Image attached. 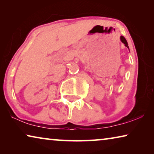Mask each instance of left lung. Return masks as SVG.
<instances>
[{
	"instance_id": "8db88e82",
	"label": "left lung",
	"mask_w": 154,
	"mask_h": 154,
	"mask_svg": "<svg viewBox=\"0 0 154 154\" xmlns=\"http://www.w3.org/2000/svg\"><path fill=\"white\" fill-rule=\"evenodd\" d=\"M120 40H121L122 42L124 44L125 46H126V48H128V49H129V47H128V42H127V41L126 40V38H124V36H120Z\"/></svg>"
}]
</instances>
